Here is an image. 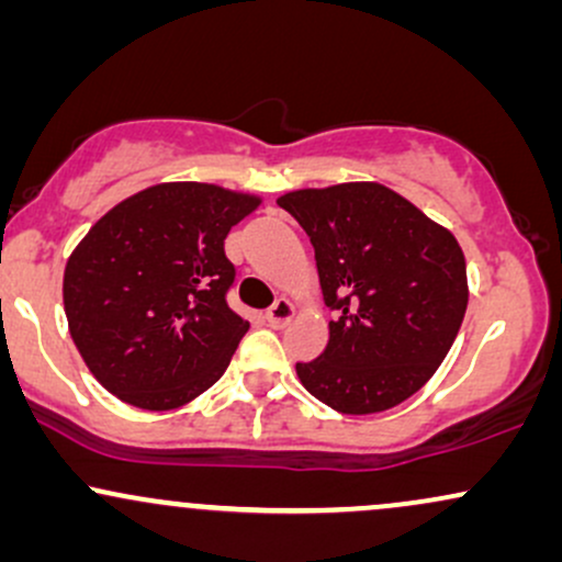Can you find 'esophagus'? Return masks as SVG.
I'll use <instances>...</instances> for the list:
<instances>
[{"label":"esophagus","instance_id":"34e87169","mask_svg":"<svg viewBox=\"0 0 562 562\" xmlns=\"http://www.w3.org/2000/svg\"><path fill=\"white\" fill-rule=\"evenodd\" d=\"M293 317H295V306L293 301L288 299H277L274 306L267 312V319L272 327H285Z\"/></svg>","mask_w":562,"mask_h":562}]
</instances>
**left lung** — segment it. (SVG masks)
<instances>
[{
	"label": "left lung",
	"instance_id": "left-lung-1",
	"mask_svg": "<svg viewBox=\"0 0 562 562\" xmlns=\"http://www.w3.org/2000/svg\"><path fill=\"white\" fill-rule=\"evenodd\" d=\"M314 245L330 340L295 364L303 389L344 415L402 404L434 378L468 308L465 254L447 227L378 182L277 198Z\"/></svg>",
	"mask_w": 562,
	"mask_h": 562
}]
</instances>
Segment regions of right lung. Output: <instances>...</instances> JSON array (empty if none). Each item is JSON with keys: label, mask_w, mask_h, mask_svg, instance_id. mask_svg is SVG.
Returning <instances> with one entry per match:
<instances>
[{"label": "right lung", "mask_w": 562, "mask_h": 562, "mask_svg": "<svg viewBox=\"0 0 562 562\" xmlns=\"http://www.w3.org/2000/svg\"><path fill=\"white\" fill-rule=\"evenodd\" d=\"M261 198L209 182H160L92 224L66 261L63 306L83 364L121 402L166 412L227 370L248 330L224 295V237Z\"/></svg>", "instance_id": "1"}]
</instances>
